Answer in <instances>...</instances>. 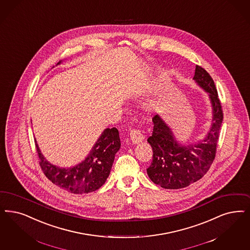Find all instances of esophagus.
<instances>
[{"label": "esophagus", "mask_w": 250, "mask_h": 250, "mask_svg": "<svg viewBox=\"0 0 250 250\" xmlns=\"http://www.w3.org/2000/svg\"><path fill=\"white\" fill-rule=\"evenodd\" d=\"M129 136L132 142L135 144L141 142L144 139V135L141 133V131L138 129L130 130Z\"/></svg>", "instance_id": "1"}]
</instances>
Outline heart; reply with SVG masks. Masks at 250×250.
<instances>
[{
	"mask_svg": "<svg viewBox=\"0 0 250 250\" xmlns=\"http://www.w3.org/2000/svg\"><path fill=\"white\" fill-rule=\"evenodd\" d=\"M155 105V100H148L144 104V109L146 110V112H150V111H152L154 109Z\"/></svg>",
	"mask_w": 250,
	"mask_h": 250,
	"instance_id": "1",
	"label": "heart"
}]
</instances>
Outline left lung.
<instances>
[{"mask_svg":"<svg viewBox=\"0 0 250 250\" xmlns=\"http://www.w3.org/2000/svg\"><path fill=\"white\" fill-rule=\"evenodd\" d=\"M193 79L208 94L212 107L211 127L202 141L182 145L160 115L156 114L152 118L153 132L147 142L152 147L153 159L146 172L151 181L165 189L184 188L198 181L215 159L224 119L222 105L214 81L205 69L197 65Z\"/></svg>","mask_w":250,"mask_h":250,"instance_id":"left-lung-1","label":"left lung"}]
</instances>
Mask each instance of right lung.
<instances>
[{"mask_svg":"<svg viewBox=\"0 0 250 250\" xmlns=\"http://www.w3.org/2000/svg\"><path fill=\"white\" fill-rule=\"evenodd\" d=\"M61 63L59 62L57 64ZM36 142L40 165L46 177L62 189L73 194H83L99 189L108 178L114 156L120 149L117 128H106L97 140L86 159L73 167L61 168L50 164Z\"/></svg>","mask_w":250,"mask_h":250,"instance_id":"obj_1","label":"right lung"}]
</instances>
